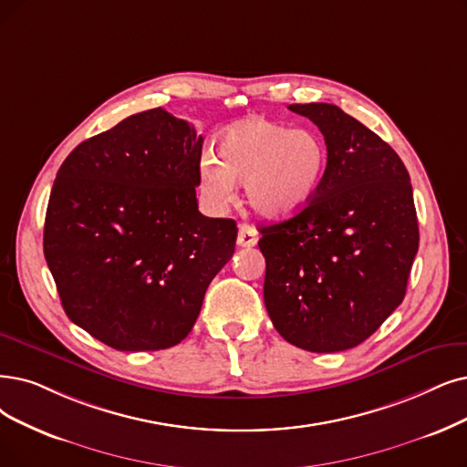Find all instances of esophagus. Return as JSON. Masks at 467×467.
I'll return each instance as SVG.
<instances>
[{"instance_id":"1","label":"esophagus","mask_w":467,"mask_h":467,"mask_svg":"<svg viewBox=\"0 0 467 467\" xmlns=\"http://www.w3.org/2000/svg\"><path fill=\"white\" fill-rule=\"evenodd\" d=\"M256 241H258V232L253 226H249V223L239 226V234H237L239 247H254Z\"/></svg>"}]
</instances>
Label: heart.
I'll return each mask as SVG.
<instances>
[{
  "mask_svg": "<svg viewBox=\"0 0 467 467\" xmlns=\"http://www.w3.org/2000/svg\"><path fill=\"white\" fill-rule=\"evenodd\" d=\"M327 169V145L308 128L265 117L230 126L218 143V161L199 164L201 192L213 204L234 199V182L245 183L249 207L265 218L301 213L318 192Z\"/></svg>",
  "mask_w": 467,
  "mask_h": 467,
  "instance_id": "obj_1",
  "label": "heart"
}]
</instances>
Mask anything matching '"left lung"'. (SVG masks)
Here are the masks:
<instances>
[{
  "instance_id": "1",
  "label": "left lung",
  "mask_w": 467,
  "mask_h": 467,
  "mask_svg": "<svg viewBox=\"0 0 467 467\" xmlns=\"http://www.w3.org/2000/svg\"><path fill=\"white\" fill-rule=\"evenodd\" d=\"M320 128L327 169L289 220L260 228L265 305L282 337L310 352L360 345L406 295L420 245L400 157L337 105H289Z\"/></svg>"
}]
</instances>
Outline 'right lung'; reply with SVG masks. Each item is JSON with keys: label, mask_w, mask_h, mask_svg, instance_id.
I'll return each mask as SVG.
<instances>
[{"label": "right lung", "mask_w": 467, "mask_h": 467, "mask_svg": "<svg viewBox=\"0 0 467 467\" xmlns=\"http://www.w3.org/2000/svg\"><path fill=\"white\" fill-rule=\"evenodd\" d=\"M202 138L151 109L82 141L55 178L44 254L68 318L117 350L188 337L237 226L197 209Z\"/></svg>", "instance_id": "right-lung-1"}]
</instances>
